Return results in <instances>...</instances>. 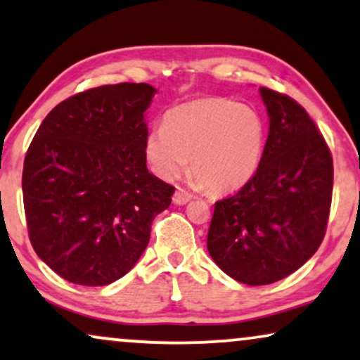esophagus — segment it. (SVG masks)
I'll return each mask as SVG.
<instances>
[{"label": "esophagus", "mask_w": 360, "mask_h": 360, "mask_svg": "<svg viewBox=\"0 0 360 360\" xmlns=\"http://www.w3.org/2000/svg\"><path fill=\"white\" fill-rule=\"evenodd\" d=\"M192 193H188L187 190L179 187L175 190V193H173V203H176V205H185V203L192 200Z\"/></svg>", "instance_id": "obj_1"}]
</instances>
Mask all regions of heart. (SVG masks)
<instances>
[{
	"instance_id": "obj_1",
	"label": "heart",
	"mask_w": 360,
	"mask_h": 360,
	"mask_svg": "<svg viewBox=\"0 0 360 360\" xmlns=\"http://www.w3.org/2000/svg\"><path fill=\"white\" fill-rule=\"evenodd\" d=\"M267 127L252 106L227 98H200L173 106L150 130L145 155L153 173L173 180L187 170L214 192L243 187L259 170Z\"/></svg>"
}]
</instances>
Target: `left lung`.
I'll list each match as a JSON object with an SVG mask.
<instances>
[{
  "instance_id": "left-lung-1",
  "label": "left lung",
  "mask_w": 360,
  "mask_h": 360,
  "mask_svg": "<svg viewBox=\"0 0 360 360\" xmlns=\"http://www.w3.org/2000/svg\"><path fill=\"white\" fill-rule=\"evenodd\" d=\"M269 113L264 158L250 181L215 203L208 254L247 285H267L300 269L321 247L334 165L309 113L290 96L260 88Z\"/></svg>"
}]
</instances>
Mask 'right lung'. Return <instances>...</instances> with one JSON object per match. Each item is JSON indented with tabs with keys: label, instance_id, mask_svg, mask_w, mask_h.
I'll use <instances>...</instances> for the list:
<instances>
[{
	"label": "right lung",
	"instance_id": "obj_1",
	"mask_svg": "<svg viewBox=\"0 0 360 360\" xmlns=\"http://www.w3.org/2000/svg\"><path fill=\"white\" fill-rule=\"evenodd\" d=\"M146 83L82 91L56 105L31 141L23 202L31 245L65 281L108 285L148 245L175 188L146 168Z\"/></svg>",
	"mask_w": 360,
	"mask_h": 360
}]
</instances>
